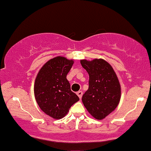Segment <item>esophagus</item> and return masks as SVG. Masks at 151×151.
Wrapping results in <instances>:
<instances>
[{
	"label": "esophagus",
	"mask_w": 151,
	"mask_h": 151,
	"mask_svg": "<svg viewBox=\"0 0 151 151\" xmlns=\"http://www.w3.org/2000/svg\"><path fill=\"white\" fill-rule=\"evenodd\" d=\"M82 94H83V93H82V91H79V92H77V95H78V97H79V98H82Z\"/></svg>",
	"instance_id": "obj_1"
}]
</instances>
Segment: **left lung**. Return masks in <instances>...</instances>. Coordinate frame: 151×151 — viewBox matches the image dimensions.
<instances>
[{"instance_id": "obj_1", "label": "left lung", "mask_w": 151, "mask_h": 151, "mask_svg": "<svg viewBox=\"0 0 151 151\" xmlns=\"http://www.w3.org/2000/svg\"><path fill=\"white\" fill-rule=\"evenodd\" d=\"M80 63L89 76V88L82 96V102L92 117L102 120L118 105L120 82L114 69L104 59H83Z\"/></svg>"}]
</instances>
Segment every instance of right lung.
Masks as SVG:
<instances>
[{
    "label": "right lung",
    "mask_w": 151,
    "mask_h": 151,
    "mask_svg": "<svg viewBox=\"0 0 151 151\" xmlns=\"http://www.w3.org/2000/svg\"><path fill=\"white\" fill-rule=\"evenodd\" d=\"M74 61L57 57L48 61L39 70L34 84V95L41 110L54 119H61L79 100L71 90L67 75Z\"/></svg>",
    "instance_id": "1"
}]
</instances>
